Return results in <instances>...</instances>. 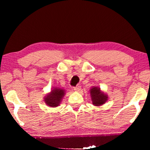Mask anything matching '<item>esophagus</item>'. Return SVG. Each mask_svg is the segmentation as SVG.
I'll list each match as a JSON object with an SVG mask.
<instances>
[{
	"label": "esophagus",
	"mask_w": 150,
	"mask_h": 150,
	"mask_svg": "<svg viewBox=\"0 0 150 150\" xmlns=\"http://www.w3.org/2000/svg\"><path fill=\"white\" fill-rule=\"evenodd\" d=\"M81 86H77V87H73V90H74L75 91H79L81 90Z\"/></svg>",
	"instance_id": "1"
}]
</instances>
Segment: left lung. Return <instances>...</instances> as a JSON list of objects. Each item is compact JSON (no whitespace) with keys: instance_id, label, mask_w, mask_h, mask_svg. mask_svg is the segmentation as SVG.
I'll return each instance as SVG.
<instances>
[{"instance_id":"8db88e82","label":"left lung","mask_w":150,"mask_h":150,"mask_svg":"<svg viewBox=\"0 0 150 150\" xmlns=\"http://www.w3.org/2000/svg\"><path fill=\"white\" fill-rule=\"evenodd\" d=\"M91 100L95 106H98L105 104L108 100V96L100 91V88L96 87H93L90 90Z\"/></svg>"}]
</instances>
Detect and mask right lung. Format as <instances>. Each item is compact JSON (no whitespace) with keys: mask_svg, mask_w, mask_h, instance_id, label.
Wrapping results in <instances>:
<instances>
[{"mask_svg":"<svg viewBox=\"0 0 150 150\" xmlns=\"http://www.w3.org/2000/svg\"><path fill=\"white\" fill-rule=\"evenodd\" d=\"M65 95V90L60 88H54L44 97V101L47 106L57 107Z\"/></svg>","mask_w":150,"mask_h":150,"instance_id":"add662e5","label":"right lung"}]
</instances>
